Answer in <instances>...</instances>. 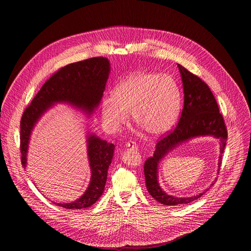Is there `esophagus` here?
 <instances>
[{
	"label": "esophagus",
	"mask_w": 251,
	"mask_h": 251,
	"mask_svg": "<svg viewBox=\"0 0 251 251\" xmlns=\"http://www.w3.org/2000/svg\"><path fill=\"white\" fill-rule=\"evenodd\" d=\"M125 146H126V148H131L132 150H137V146H136V144L134 143V142H127V143L125 144Z\"/></svg>",
	"instance_id": "esophagus-1"
}]
</instances>
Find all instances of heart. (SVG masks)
I'll return each mask as SVG.
<instances>
[{"label":"heart","mask_w":251,"mask_h":251,"mask_svg":"<svg viewBox=\"0 0 251 251\" xmlns=\"http://www.w3.org/2000/svg\"><path fill=\"white\" fill-rule=\"evenodd\" d=\"M180 109V91L177 82L167 74L139 72L118 84L113 96L102 100V118L107 130L120 131L132 120L149 134L159 136L177 122Z\"/></svg>","instance_id":"heart-1"}]
</instances>
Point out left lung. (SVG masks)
<instances>
[{"mask_svg":"<svg viewBox=\"0 0 251 251\" xmlns=\"http://www.w3.org/2000/svg\"><path fill=\"white\" fill-rule=\"evenodd\" d=\"M181 77L184 101L178 125L161 138L155 146L153 156L148 158L144 165L146 186L150 195L159 203L167 206H178L192 202L203 194L188 198H177L164 191L158 181V166L160 161L181 143L198 136L212 135L220 141L218 173L222 162V153L226 146L227 131L224 119L209 86L197 75L178 64ZM214 182L211 184L213 185ZM209 189V188H208ZM206 189L205 191H208Z\"/></svg>","mask_w":251,"mask_h":251,"instance_id":"left-lung-1","label":"left lung"}]
</instances>
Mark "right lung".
<instances>
[{
    "label": "right lung",
    "mask_w": 251,
    "mask_h": 251,
    "mask_svg": "<svg viewBox=\"0 0 251 251\" xmlns=\"http://www.w3.org/2000/svg\"><path fill=\"white\" fill-rule=\"evenodd\" d=\"M110 73L106 57H93L61 68L42 85L31 104L24 110L21 120L22 164L26 167L28 144L36 121L57 102H67L91 115L99 106ZM87 155L91 179L84 195L71 203H55L66 209L88 208L104 191L109 166L115 146L95 134L87 136Z\"/></svg>",
    "instance_id": "right-lung-1"
}]
</instances>
